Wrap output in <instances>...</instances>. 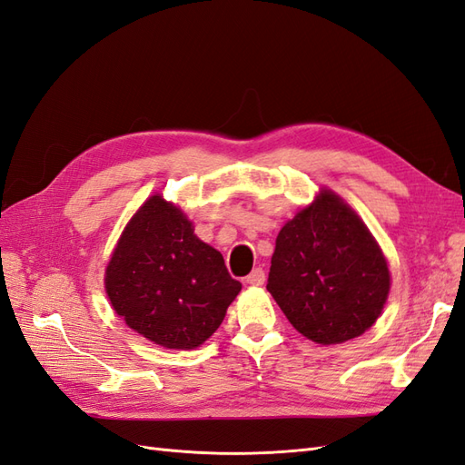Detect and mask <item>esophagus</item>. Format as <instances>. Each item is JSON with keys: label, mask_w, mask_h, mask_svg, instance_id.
I'll return each mask as SVG.
<instances>
[{"label": "esophagus", "mask_w": 465, "mask_h": 465, "mask_svg": "<svg viewBox=\"0 0 465 465\" xmlns=\"http://www.w3.org/2000/svg\"><path fill=\"white\" fill-rule=\"evenodd\" d=\"M263 281H265V272L262 270V267H256V270L252 272V273L246 277V283H248V285H252V287H260V285H263Z\"/></svg>", "instance_id": "esophagus-1"}]
</instances>
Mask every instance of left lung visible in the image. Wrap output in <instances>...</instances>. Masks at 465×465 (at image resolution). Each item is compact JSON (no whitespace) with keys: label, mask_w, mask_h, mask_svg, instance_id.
Instances as JSON below:
<instances>
[{"label":"left lung","mask_w":465,"mask_h":465,"mask_svg":"<svg viewBox=\"0 0 465 465\" xmlns=\"http://www.w3.org/2000/svg\"><path fill=\"white\" fill-rule=\"evenodd\" d=\"M267 291L294 330L335 345L378 320L390 270L367 224L340 195L322 190L279 231Z\"/></svg>","instance_id":"obj_1"}]
</instances>
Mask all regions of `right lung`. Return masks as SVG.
<instances>
[{"label":"right lung","mask_w":465,"mask_h":465,"mask_svg":"<svg viewBox=\"0 0 465 465\" xmlns=\"http://www.w3.org/2000/svg\"><path fill=\"white\" fill-rule=\"evenodd\" d=\"M104 287L116 314L166 349L200 347L242 289L221 252L202 242L184 211L159 193L125 224Z\"/></svg>","instance_id":"right-lung-1"}]
</instances>
